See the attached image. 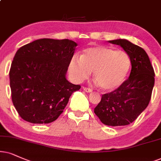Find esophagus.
<instances>
[{
    "label": "esophagus",
    "instance_id": "34e87169",
    "mask_svg": "<svg viewBox=\"0 0 161 161\" xmlns=\"http://www.w3.org/2000/svg\"><path fill=\"white\" fill-rule=\"evenodd\" d=\"M83 90H84L85 92H87V93L92 92V89L88 88V87H83Z\"/></svg>",
    "mask_w": 161,
    "mask_h": 161
}]
</instances>
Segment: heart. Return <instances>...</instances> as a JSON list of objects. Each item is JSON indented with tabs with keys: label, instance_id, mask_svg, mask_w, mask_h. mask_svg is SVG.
<instances>
[{
	"label": "heart",
	"instance_id": "b5f03b06",
	"mask_svg": "<svg viewBox=\"0 0 161 161\" xmlns=\"http://www.w3.org/2000/svg\"><path fill=\"white\" fill-rule=\"evenodd\" d=\"M131 62L123 50L99 46L85 49L82 56H74L69 70L76 82H82L94 72L93 76L103 90L111 91L119 87L129 73Z\"/></svg>",
	"mask_w": 161,
	"mask_h": 161
}]
</instances>
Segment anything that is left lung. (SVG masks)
Instances as JSON below:
<instances>
[{
    "label": "left lung",
    "instance_id": "left-lung-1",
    "mask_svg": "<svg viewBox=\"0 0 161 161\" xmlns=\"http://www.w3.org/2000/svg\"><path fill=\"white\" fill-rule=\"evenodd\" d=\"M129 55L131 70L129 79L114 91L102 95L94 113L103 124L127 125L146 108L154 85V71L145 50L125 39L109 41Z\"/></svg>",
    "mask_w": 161,
    "mask_h": 161
}]
</instances>
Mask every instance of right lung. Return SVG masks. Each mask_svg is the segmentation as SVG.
I'll use <instances>...</instances> for the list:
<instances>
[{
	"mask_svg": "<svg viewBox=\"0 0 161 161\" xmlns=\"http://www.w3.org/2000/svg\"><path fill=\"white\" fill-rule=\"evenodd\" d=\"M76 46L69 39L42 38L18 49L9 81L12 100L22 119L50 123L63 112L71 94L81 87L65 77Z\"/></svg>",
	"mask_w": 161,
	"mask_h": 161,
	"instance_id": "obj_1",
	"label": "right lung"
}]
</instances>
